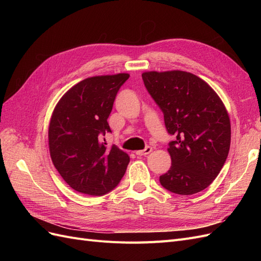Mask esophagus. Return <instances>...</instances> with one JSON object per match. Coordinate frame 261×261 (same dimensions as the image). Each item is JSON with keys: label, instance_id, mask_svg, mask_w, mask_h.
<instances>
[{"label": "esophagus", "instance_id": "34e87169", "mask_svg": "<svg viewBox=\"0 0 261 261\" xmlns=\"http://www.w3.org/2000/svg\"><path fill=\"white\" fill-rule=\"evenodd\" d=\"M151 151H152V148L147 146L144 150H138V151H136V154H137V155H147V154H149Z\"/></svg>", "mask_w": 261, "mask_h": 261}]
</instances>
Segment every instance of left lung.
<instances>
[{
	"label": "left lung",
	"mask_w": 261,
	"mask_h": 261,
	"mask_svg": "<svg viewBox=\"0 0 261 261\" xmlns=\"http://www.w3.org/2000/svg\"><path fill=\"white\" fill-rule=\"evenodd\" d=\"M143 81L164 114L172 164L161 185L178 195L207 188L224 165L231 122L222 100L201 78L184 70L145 72Z\"/></svg>",
	"instance_id": "8db88e82"
}]
</instances>
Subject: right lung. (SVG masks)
Listing matches in <instances>:
<instances>
[{"label": "right lung", "instance_id": "right-lung-1", "mask_svg": "<svg viewBox=\"0 0 261 261\" xmlns=\"http://www.w3.org/2000/svg\"><path fill=\"white\" fill-rule=\"evenodd\" d=\"M129 74L86 78L55 106L49 125V149L55 169L76 192L102 196L117 186L128 154L102 141L111 132L108 117L116 93ZM106 141V139H103Z\"/></svg>", "mask_w": 261, "mask_h": 261}]
</instances>
